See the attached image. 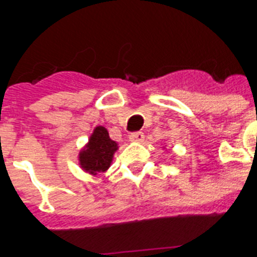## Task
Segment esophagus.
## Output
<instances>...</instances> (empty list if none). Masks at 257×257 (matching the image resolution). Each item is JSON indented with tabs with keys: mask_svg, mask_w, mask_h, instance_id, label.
<instances>
[{
	"mask_svg": "<svg viewBox=\"0 0 257 257\" xmlns=\"http://www.w3.org/2000/svg\"><path fill=\"white\" fill-rule=\"evenodd\" d=\"M144 134L143 133H133L130 135V140L134 143H143L144 142Z\"/></svg>",
	"mask_w": 257,
	"mask_h": 257,
	"instance_id": "1",
	"label": "esophagus"
}]
</instances>
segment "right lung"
Returning <instances> with one entry per match:
<instances>
[{
	"instance_id": "1",
	"label": "right lung",
	"mask_w": 257,
	"mask_h": 257,
	"mask_svg": "<svg viewBox=\"0 0 257 257\" xmlns=\"http://www.w3.org/2000/svg\"><path fill=\"white\" fill-rule=\"evenodd\" d=\"M118 149L117 143L109 138L105 127H95L94 133L90 136L88 144L79 153V163L86 172L96 175L109 169L112 163L113 154Z\"/></svg>"
}]
</instances>
